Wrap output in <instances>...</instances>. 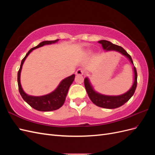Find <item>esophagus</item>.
I'll use <instances>...</instances> for the list:
<instances>
[{
    "label": "esophagus",
    "instance_id": "obj_1",
    "mask_svg": "<svg viewBox=\"0 0 155 155\" xmlns=\"http://www.w3.org/2000/svg\"><path fill=\"white\" fill-rule=\"evenodd\" d=\"M76 74L77 75H80V76H81V75H83V74H84V70H82V69H81V68H79V69H78V70H77Z\"/></svg>",
    "mask_w": 155,
    "mask_h": 155
}]
</instances>
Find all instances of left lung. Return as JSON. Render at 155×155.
<instances>
[{
	"instance_id": "obj_1",
	"label": "left lung",
	"mask_w": 155,
	"mask_h": 155,
	"mask_svg": "<svg viewBox=\"0 0 155 155\" xmlns=\"http://www.w3.org/2000/svg\"><path fill=\"white\" fill-rule=\"evenodd\" d=\"M98 43L101 44L103 48L106 51H116L126 56L130 60L131 63L134 64L130 55L122 47H121L120 46L112 44L111 42L106 40H101L98 41ZM133 68L134 73V80L133 85L127 92L124 94L120 96H105L97 93L93 89L88 79L86 78L84 79V83H85V87L88 94V96L90 97V99L92 101L93 104H94L100 107L105 108V109H116V108L120 107L121 105L125 104L126 102H127L130 98L134 94L136 88H137V69H136L135 67H134Z\"/></svg>"
}]
</instances>
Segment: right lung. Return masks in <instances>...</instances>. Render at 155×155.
I'll use <instances>...</instances> for the list:
<instances>
[{
    "label": "right lung",
    "instance_id": "right-lung-1",
    "mask_svg": "<svg viewBox=\"0 0 155 155\" xmlns=\"http://www.w3.org/2000/svg\"><path fill=\"white\" fill-rule=\"evenodd\" d=\"M58 40L59 39L55 41H43L37 46H35V47L31 48L28 51V52L26 54L25 57L22 59L20 68L18 71L17 82L18 91H19L20 94L23 98V100H24L28 104L30 105L32 108H34V109L39 111L46 112L55 110L59 109L61 107H62V105L64 104L65 99H66V96L67 95L69 87L71 85V84L74 80L75 75L72 74V76H68L67 78L63 79V80L60 82L58 87L56 88L53 92L48 94L41 96H30L25 92L21 85L20 77L22 67L26 58H27V56L30 54V53L32 50L41 47V46H43L44 45L55 43L56 42H58Z\"/></svg>",
    "mask_w": 155,
    "mask_h": 155
}]
</instances>
